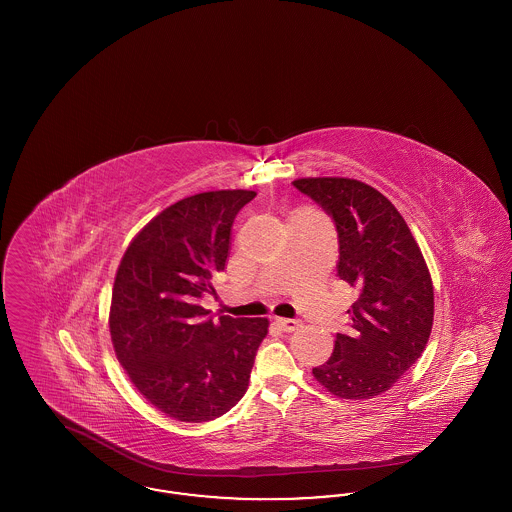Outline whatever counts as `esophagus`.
<instances>
[{"instance_id": "esophagus-1", "label": "esophagus", "mask_w": 512, "mask_h": 512, "mask_svg": "<svg viewBox=\"0 0 512 512\" xmlns=\"http://www.w3.org/2000/svg\"><path fill=\"white\" fill-rule=\"evenodd\" d=\"M276 322H278V326L282 328V330H286V332H295L297 328H301V320L299 318H276Z\"/></svg>"}]
</instances>
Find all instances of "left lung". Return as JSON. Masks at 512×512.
<instances>
[{"instance_id": "1", "label": "left lung", "mask_w": 512, "mask_h": 512, "mask_svg": "<svg viewBox=\"0 0 512 512\" xmlns=\"http://www.w3.org/2000/svg\"><path fill=\"white\" fill-rule=\"evenodd\" d=\"M293 186L334 220L338 276L357 288L349 330L336 334L318 382L343 399L390 390L422 355L434 322V288L420 247L390 199L351 178H301Z\"/></svg>"}]
</instances>
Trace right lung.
<instances>
[{
  "mask_svg": "<svg viewBox=\"0 0 512 512\" xmlns=\"http://www.w3.org/2000/svg\"><path fill=\"white\" fill-rule=\"evenodd\" d=\"M255 192L186 197L147 224L117 270L109 328L132 384L161 413L207 422L244 397L268 318H213L201 299L217 295L232 224Z\"/></svg>",
  "mask_w": 512,
  "mask_h": 512,
  "instance_id": "1",
  "label": "right lung"
}]
</instances>
